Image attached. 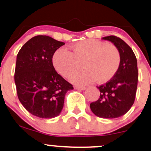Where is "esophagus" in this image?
<instances>
[{
  "label": "esophagus",
  "instance_id": "34e87169",
  "mask_svg": "<svg viewBox=\"0 0 151 151\" xmlns=\"http://www.w3.org/2000/svg\"><path fill=\"white\" fill-rule=\"evenodd\" d=\"M74 89H77V90H85L86 89V87H84V86H74Z\"/></svg>",
  "mask_w": 151,
  "mask_h": 151
}]
</instances>
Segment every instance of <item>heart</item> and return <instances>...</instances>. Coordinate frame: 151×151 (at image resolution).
<instances>
[{
    "label": "heart",
    "mask_w": 151,
    "mask_h": 151,
    "mask_svg": "<svg viewBox=\"0 0 151 151\" xmlns=\"http://www.w3.org/2000/svg\"><path fill=\"white\" fill-rule=\"evenodd\" d=\"M72 52L60 48L52 58L55 70L65 77H70L81 67L84 70L71 76L72 82L85 85L96 80L103 84L116 74L121 63V55L116 47L95 39L76 42Z\"/></svg>",
    "instance_id": "b5f03b06"
}]
</instances>
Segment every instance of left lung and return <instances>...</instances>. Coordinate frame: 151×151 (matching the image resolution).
Listing matches in <instances>:
<instances>
[{
    "mask_svg": "<svg viewBox=\"0 0 151 151\" xmlns=\"http://www.w3.org/2000/svg\"><path fill=\"white\" fill-rule=\"evenodd\" d=\"M102 40L116 47L121 63L114 77L105 84L97 86L100 97L90 104V109L96 116L115 119L127 113L134 103L138 78L137 60L132 49L121 38L111 35Z\"/></svg>",
    "mask_w": 151,
    "mask_h": 151,
    "instance_id": "obj_1",
    "label": "left lung"
}]
</instances>
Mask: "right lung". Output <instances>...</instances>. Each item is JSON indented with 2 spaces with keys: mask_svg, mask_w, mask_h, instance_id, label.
<instances>
[{
  "mask_svg": "<svg viewBox=\"0 0 151 151\" xmlns=\"http://www.w3.org/2000/svg\"><path fill=\"white\" fill-rule=\"evenodd\" d=\"M65 43L46 35L29 40L17 55L15 83L19 100L31 114L42 119L60 115L66 93L73 86L56 72L54 53Z\"/></svg>",
  "mask_w": 151,
  "mask_h": 151,
  "instance_id": "right-lung-1",
  "label": "right lung"
}]
</instances>
